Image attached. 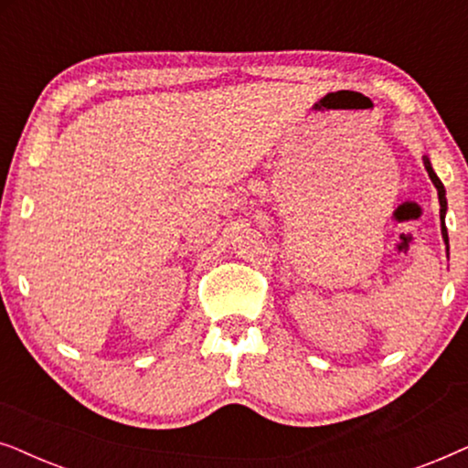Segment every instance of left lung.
<instances>
[{
    "instance_id": "8db88e82",
    "label": "left lung",
    "mask_w": 468,
    "mask_h": 468,
    "mask_svg": "<svg viewBox=\"0 0 468 468\" xmlns=\"http://www.w3.org/2000/svg\"><path fill=\"white\" fill-rule=\"evenodd\" d=\"M424 165H426V172L428 176H431V181L434 183V187H437V194H439V204H441V234H443V240H445V247H447V253H450V239H447V228H445V213H447V197H445V187L443 183H441V178L434 175L432 170V164L428 155H424Z\"/></svg>"
}]
</instances>
